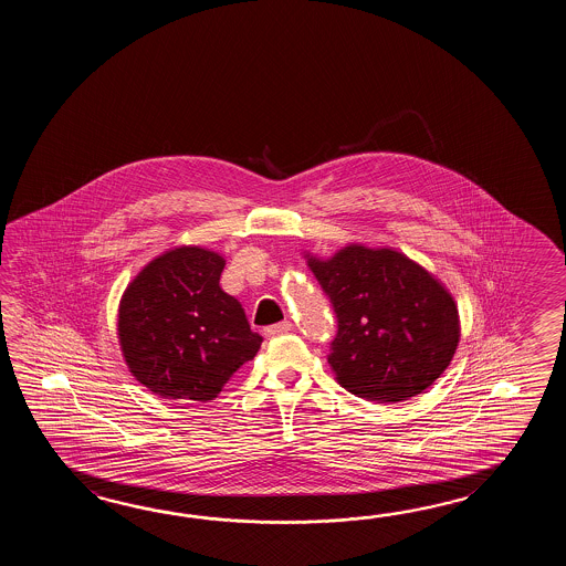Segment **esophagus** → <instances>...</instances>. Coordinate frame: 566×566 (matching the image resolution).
<instances>
[{"mask_svg": "<svg viewBox=\"0 0 566 566\" xmlns=\"http://www.w3.org/2000/svg\"><path fill=\"white\" fill-rule=\"evenodd\" d=\"M291 332V324L289 322H281V324L269 325L265 329V334L269 337L283 336Z\"/></svg>", "mask_w": 566, "mask_h": 566, "instance_id": "obj_1", "label": "esophagus"}]
</instances>
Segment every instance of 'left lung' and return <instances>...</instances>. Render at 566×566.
I'll list each match as a JSON object with an SVG mask.
<instances>
[{
  "mask_svg": "<svg viewBox=\"0 0 566 566\" xmlns=\"http://www.w3.org/2000/svg\"><path fill=\"white\" fill-rule=\"evenodd\" d=\"M305 259L336 312L327 361L348 392L400 402L446 373L461 336L458 305L424 266L358 242Z\"/></svg>",
  "mask_w": 566,
  "mask_h": 566,
  "instance_id": "left-lung-1",
  "label": "left lung"
}]
</instances>
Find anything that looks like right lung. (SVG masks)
<instances>
[{"mask_svg": "<svg viewBox=\"0 0 566 566\" xmlns=\"http://www.w3.org/2000/svg\"><path fill=\"white\" fill-rule=\"evenodd\" d=\"M222 254L176 247L156 256L125 289L117 337L129 373L154 395L208 402L253 360L254 334L239 300L220 287Z\"/></svg>", "mask_w": 566, "mask_h": 566, "instance_id": "1", "label": "right lung"}]
</instances>
